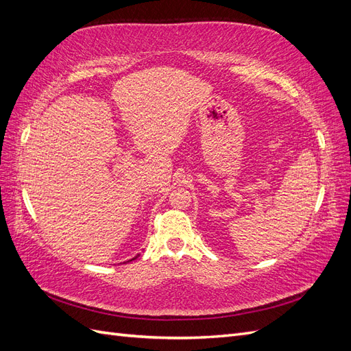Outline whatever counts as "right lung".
Segmentation results:
<instances>
[{
    "instance_id": "right-lung-1",
    "label": "right lung",
    "mask_w": 351,
    "mask_h": 351,
    "mask_svg": "<svg viewBox=\"0 0 351 351\" xmlns=\"http://www.w3.org/2000/svg\"><path fill=\"white\" fill-rule=\"evenodd\" d=\"M136 258H137V256H136ZM136 258H133V259H130V261H134V259H136Z\"/></svg>"
}]
</instances>
